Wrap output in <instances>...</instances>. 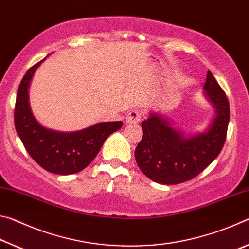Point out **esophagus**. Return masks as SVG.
Masks as SVG:
<instances>
[{"label":"esophagus","mask_w":249,"mask_h":249,"mask_svg":"<svg viewBox=\"0 0 249 249\" xmlns=\"http://www.w3.org/2000/svg\"><path fill=\"white\" fill-rule=\"evenodd\" d=\"M141 120H142V112L138 111V109L130 111L127 114V116H126V123L129 125L137 124Z\"/></svg>","instance_id":"obj_1"}]
</instances>
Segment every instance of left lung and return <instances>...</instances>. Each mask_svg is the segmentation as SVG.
<instances>
[{"label":"left lung","instance_id":"left-lung-1","mask_svg":"<svg viewBox=\"0 0 249 249\" xmlns=\"http://www.w3.org/2000/svg\"><path fill=\"white\" fill-rule=\"evenodd\" d=\"M203 89L215 108L205 132L187 136L156 113L142 122L144 134L135 149V159L142 174L155 182L178 184L193 179L221 153L229 127L230 103L211 71Z\"/></svg>","mask_w":249,"mask_h":249}]
</instances>
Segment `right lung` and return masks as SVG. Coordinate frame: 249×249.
<instances>
[{
    "mask_svg": "<svg viewBox=\"0 0 249 249\" xmlns=\"http://www.w3.org/2000/svg\"><path fill=\"white\" fill-rule=\"evenodd\" d=\"M46 58L29 68L20 81L14 109L15 128L29 156L45 170L56 175L77 174L90 165L104 141L120 129L123 122H103L69 133L41 126L29 107L28 88L36 69Z\"/></svg>",
    "mask_w": 249,
    "mask_h": 249,
    "instance_id": "right-lung-1",
    "label": "right lung"
}]
</instances>
